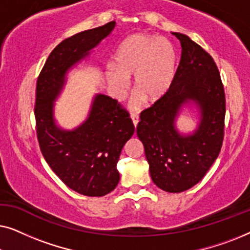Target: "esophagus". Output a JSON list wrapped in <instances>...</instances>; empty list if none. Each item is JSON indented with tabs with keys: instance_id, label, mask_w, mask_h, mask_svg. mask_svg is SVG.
I'll use <instances>...</instances> for the list:
<instances>
[{
	"instance_id": "esophagus-1",
	"label": "esophagus",
	"mask_w": 250,
	"mask_h": 250,
	"mask_svg": "<svg viewBox=\"0 0 250 250\" xmlns=\"http://www.w3.org/2000/svg\"><path fill=\"white\" fill-rule=\"evenodd\" d=\"M131 119L133 122V125H134V127H136V125H138V123H139V116L133 114V115H131Z\"/></svg>"
}]
</instances>
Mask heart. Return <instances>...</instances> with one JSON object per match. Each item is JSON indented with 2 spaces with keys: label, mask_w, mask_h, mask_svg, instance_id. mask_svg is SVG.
I'll use <instances>...</instances> for the list:
<instances>
[{
  "label": "heart",
  "mask_w": 250,
  "mask_h": 250,
  "mask_svg": "<svg viewBox=\"0 0 250 250\" xmlns=\"http://www.w3.org/2000/svg\"><path fill=\"white\" fill-rule=\"evenodd\" d=\"M176 70L177 56L168 40L133 34L119 44L114 66L105 69V80L112 95L119 99L127 91V80L133 77L136 99L153 104L168 93Z\"/></svg>",
  "instance_id": "b5f03b06"
}]
</instances>
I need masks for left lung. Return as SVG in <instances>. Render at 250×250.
<instances>
[{
	"instance_id": "left-lung-1",
	"label": "left lung",
	"mask_w": 250,
	"mask_h": 250,
	"mask_svg": "<svg viewBox=\"0 0 250 250\" xmlns=\"http://www.w3.org/2000/svg\"><path fill=\"white\" fill-rule=\"evenodd\" d=\"M181 42L180 64L165 97L140 115L136 134L143 143L153 183L166 192H182L201 181L221 151L225 94L213 58L189 36ZM197 109L200 122L182 133L176 121L183 107Z\"/></svg>"
}]
</instances>
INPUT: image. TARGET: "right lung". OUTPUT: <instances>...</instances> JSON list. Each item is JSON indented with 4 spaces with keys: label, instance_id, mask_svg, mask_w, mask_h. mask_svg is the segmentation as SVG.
Returning a JSON list of instances; mask_svg holds the SVG:
<instances>
[{
    "label": "right lung",
    "instance_id": "right-lung-1",
    "mask_svg": "<svg viewBox=\"0 0 250 250\" xmlns=\"http://www.w3.org/2000/svg\"><path fill=\"white\" fill-rule=\"evenodd\" d=\"M115 26L110 21L62 41L47 58L36 85V129L44 159L68 188L87 197L105 196L117 187L119 155L134 125L115 99L98 93L86 119L77 127L64 129L57 124L54 104L68 73L86 60Z\"/></svg>",
    "mask_w": 250,
    "mask_h": 250
}]
</instances>
